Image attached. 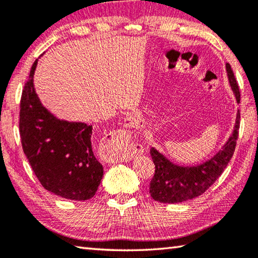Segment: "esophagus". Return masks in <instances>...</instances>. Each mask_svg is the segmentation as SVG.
<instances>
[{
  "instance_id": "1",
  "label": "esophagus",
  "mask_w": 258,
  "mask_h": 258,
  "mask_svg": "<svg viewBox=\"0 0 258 258\" xmlns=\"http://www.w3.org/2000/svg\"><path fill=\"white\" fill-rule=\"evenodd\" d=\"M125 126H128V127H131V126H133V118H131V117H128V118L125 119ZM135 152L134 151H130L128 154H125V155H121L119 157H117V159H120V160H131L134 157Z\"/></svg>"
}]
</instances>
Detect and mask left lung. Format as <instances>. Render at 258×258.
<instances>
[{"label":"left lung","mask_w":258,"mask_h":258,"mask_svg":"<svg viewBox=\"0 0 258 258\" xmlns=\"http://www.w3.org/2000/svg\"><path fill=\"white\" fill-rule=\"evenodd\" d=\"M229 82L233 93L240 102V91L234 74L229 63L225 64ZM240 126V112L238 110L232 134L217 154L205 163L197 166H178L173 164L155 148L150 155L155 164V175L150 182L149 194L156 202L176 204L191 200L203 195L209 186L215 183L223 173L233 156L237 145Z\"/></svg>","instance_id":"left-lung-1"}]
</instances>
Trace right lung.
Returning a JSON list of instances; mask_svg holds the SVG:
<instances>
[{
  "mask_svg": "<svg viewBox=\"0 0 258 258\" xmlns=\"http://www.w3.org/2000/svg\"><path fill=\"white\" fill-rule=\"evenodd\" d=\"M33 63L20 100L21 146L44 189L71 200L92 198L103 167L92 150V125L60 120L47 110L34 89Z\"/></svg>",
  "mask_w": 258,
  "mask_h": 258,
  "instance_id": "obj_1",
  "label": "right lung"
}]
</instances>
